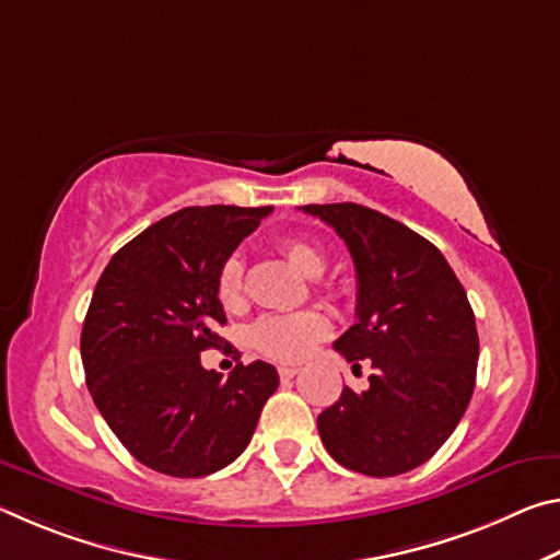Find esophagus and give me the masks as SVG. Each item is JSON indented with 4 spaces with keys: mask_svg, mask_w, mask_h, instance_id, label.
Masks as SVG:
<instances>
[{
    "mask_svg": "<svg viewBox=\"0 0 560 560\" xmlns=\"http://www.w3.org/2000/svg\"><path fill=\"white\" fill-rule=\"evenodd\" d=\"M296 373H299L296 365H281V368H279V377H281V381H291V377H296Z\"/></svg>",
    "mask_w": 560,
    "mask_h": 560,
    "instance_id": "obj_1",
    "label": "esophagus"
}]
</instances>
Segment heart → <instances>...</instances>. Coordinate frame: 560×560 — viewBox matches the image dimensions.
<instances>
[{
    "mask_svg": "<svg viewBox=\"0 0 560 560\" xmlns=\"http://www.w3.org/2000/svg\"><path fill=\"white\" fill-rule=\"evenodd\" d=\"M283 257L306 277H318L326 269V257L316 244L306 240H287L281 244ZM244 261L240 257H226L217 271V299L226 311L244 306ZM330 334V320L318 311H301V314L264 316L254 326V346L264 355L281 363H296L306 358L320 340Z\"/></svg>",
    "mask_w": 560,
    "mask_h": 560,
    "instance_id": "obj_1",
    "label": "heart"
}]
</instances>
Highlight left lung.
I'll return each instance as SVG.
<instances>
[{
	"label": "left lung",
	"instance_id": "1",
	"mask_svg": "<svg viewBox=\"0 0 560 560\" xmlns=\"http://www.w3.org/2000/svg\"><path fill=\"white\" fill-rule=\"evenodd\" d=\"M346 242L355 264L358 324L336 350L371 387H343L318 415L330 457L368 477L428 462L457 428L477 381L479 336L467 291L432 242L355 202L306 205Z\"/></svg>",
	"mask_w": 560,
	"mask_h": 560
}]
</instances>
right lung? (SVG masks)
<instances>
[{
    "label": "right lung",
    "mask_w": 560,
    "mask_h": 560,
    "mask_svg": "<svg viewBox=\"0 0 560 560\" xmlns=\"http://www.w3.org/2000/svg\"><path fill=\"white\" fill-rule=\"evenodd\" d=\"M271 207H185L113 254L81 330L93 402L140 464L170 477H207L232 464L279 387L277 368L205 371L226 324L217 271Z\"/></svg>",
    "instance_id": "1"
}]
</instances>
